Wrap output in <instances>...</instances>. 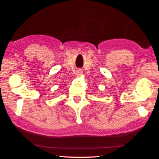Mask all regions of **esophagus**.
<instances>
[{
	"mask_svg": "<svg viewBox=\"0 0 159 159\" xmlns=\"http://www.w3.org/2000/svg\"><path fill=\"white\" fill-rule=\"evenodd\" d=\"M77 76H80L83 74V71L81 69H78L77 70Z\"/></svg>",
	"mask_w": 159,
	"mask_h": 159,
	"instance_id": "esophagus-1",
	"label": "esophagus"
}]
</instances>
